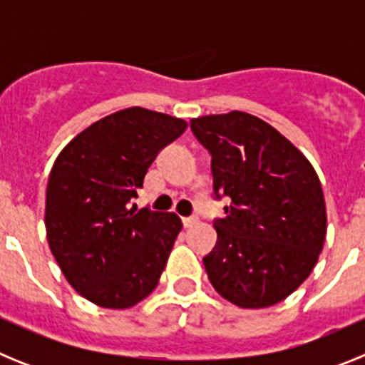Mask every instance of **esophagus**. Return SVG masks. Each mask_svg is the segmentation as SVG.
<instances>
[{"label":"esophagus","mask_w":365,"mask_h":365,"mask_svg":"<svg viewBox=\"0 0 365 365\" xmlns=\"http://www.w3.org/2000/svg\"><path fill=\"white\" fill-rule=\"evenodd\" d=\"M197 222V217H182V225H185V228H192L193 225Z\"/></svg>","instance_id":"1"}]
</instances>
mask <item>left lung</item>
Returning <instances> with one entry per match:
<instances>
[{
	"label": "left lung",
	"mask_w": 365,
	"mask_h": 365,
	"mask_svg": "<svg viewBox=\"0 0 365 365\" xmlns=\"http://www.w3.org/2000/svg\"><path fill=\"white\" fill-rule=\"evenodd\" d=\"M212 157L217 243L202 257L215 291L243 309L276 305L302 285L324 248L327 214L320 179L279 131L243 111L190 122Z\"/></svg>",
	"instance_id": "1"
}]
</instances>
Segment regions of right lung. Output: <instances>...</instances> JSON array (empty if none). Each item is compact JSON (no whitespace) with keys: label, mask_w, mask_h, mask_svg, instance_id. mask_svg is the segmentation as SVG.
<instances>
[{"label":"right lung","mask_w":365,"mask_h":365,"mask_svg":"<svg viewBox=\"0 0 365 365\" xmlns=\"http://www.w3.org/2000/svg\"><path fill=\"white\" fill-rule=\"evenodd\" d=\"M185 130L164 113L122 109L54 160L45 193L51 252L74 291L100 307H133L159 283L182 222L131 201L159 151Z\"/></svg>","instance_id":"obj_1"}]
</instances>
